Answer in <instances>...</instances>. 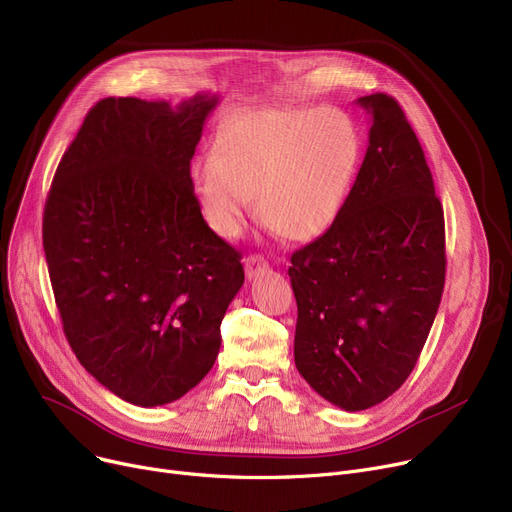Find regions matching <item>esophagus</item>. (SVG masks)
Segmentation results:
<instances>
[{
    "label": "esophagus",
    "mask_w": 512,
    "mask_h": 512,
    "mask_svg": "<svg viewBox=\"0 0 512 512\" xmlns=\"http://www.w3.org/2000/svg\"><path fill=\"white\" fill-rule=\"evenodd\" d=\"M267 270H270V265H267V261L261 255H249L245 259V274L249 280L265 274Z\"/></svg>",
    "instance_id": "34e87169"
}]
</instances>
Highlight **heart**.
<instances>
[{
    "label": "heart",
    "mask_w": 512,
    "mask_h": 512,
    "mask_svg": "<svg viewBox=\"0 0 512 512\" xmlns=\"http://www.w3.org/2000/svg\"><path fill=\"white\" fill-rule=\"evenodd\" d=\"M213 151L193 159L188 180L205 222L222 238L238 236L253 197L257 218L282 238H319L340 218L361 164L355 124L321 107L240 114Z\"/></svg>",
    "instance_id": "b5f03b06"
}]
</instances>
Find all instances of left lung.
Masks as SVG:
<instances>
[{
  "mask_svg": "<svg viewBox=\"0 0 512 512\" xmlns=\"http://www.w3.org/2000/svg\"><path fill=\"white\" fill-rule=\"evenodd\" d=\"M369 114L367 153L336 224L292 253L294 363L344 411H365L411 375L446 274L444 211L423 149L394 97Z\"/></svg>",
  "mask_w": 512,
  "mask_h": 512,
  "instance_id": "obj_1",
  "label": "left lung"
}]
</instances>
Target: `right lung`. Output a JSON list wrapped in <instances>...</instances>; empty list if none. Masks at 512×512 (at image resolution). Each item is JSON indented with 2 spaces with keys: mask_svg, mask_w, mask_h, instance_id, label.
<instances>
[{
  "mask_svg": "<svg viewBox=\"0 0 512 512\" xmlns=\"http://www.w3.org/2000/svg\"><path fill=\"white\" fill-rule=\"evenodd\" d=\"M220 95L91 107L43 213L49 280L76 359L137 407L195 388L245 270L201 215L188 170Z\"/></svg>",
  "mask_w": 512,
  "mask_h": 512,
  "instance_id": "1",
  "label": "right lung"
}]
</instances>
